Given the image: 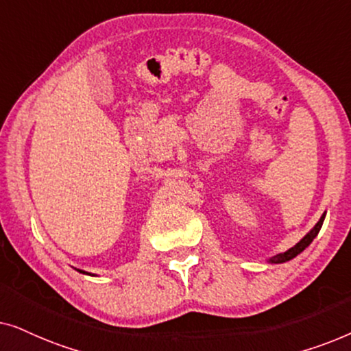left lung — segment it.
<instances>
[{"mask_svg":"<svg viewBox=\"0 0 351 351\" xmlns=\"http://www.w3.org/2000/svg\"><path fill=\"white\" fill-rule=\"evenodd\" d=\"M324 215H326V214H323V215H321V219L318 220V223H316V225H315V227H313V228H311V230H310V232H308V233H306V234H305V237H304V238H302L299 243H297V244H295V246H294V247L287 249V251H286V252H281V254H278V256H275V257H271V258H270V261H268V262H271V263H282V262H287V261H291V258H294L295 256H299V254H300L302 251H304V249H305V247H308V246H310V243H311V241H313V239H315V237H316V234H318V233H319V230H321V227H323V222H324Z\"/></svg>","mask_w":351,"mask_h":351,"instance_id":"8db88e82","label":"left lung"}]
</instances>
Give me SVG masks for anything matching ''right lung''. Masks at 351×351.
Segmentation results:
<instances>
[{"mask_svg": "<svg viewBox=\"0 0 351 351\" xmlns=\"http://www.w3.org/2000/svg\"><path fill=\"white\" fill-rule=\"evenodd\" d=\"M80 271H81V270H80ZM81 273H84V271H81Z\"/></svg>", "mask_w": 351, "mask_h": 351, "instance_id": "add662e5", "label": "right lung"}]
</instances>
